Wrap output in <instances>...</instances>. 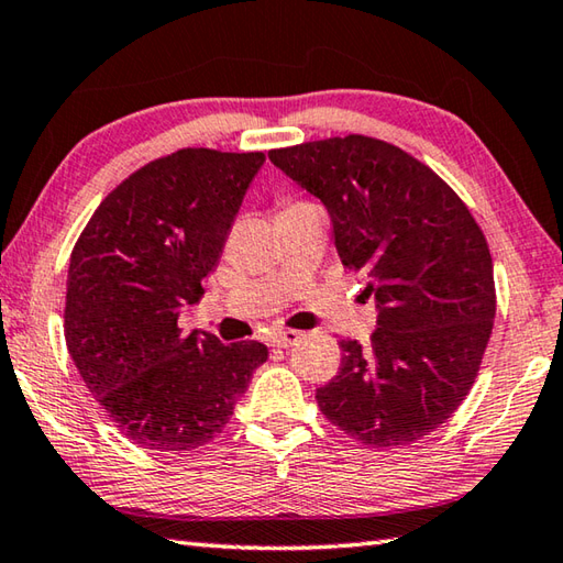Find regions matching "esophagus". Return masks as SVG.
<instances>
[{"label":"esophagus","instance_id":"34e87169","mask_svg":"<svg viewBox=\"0 0 563 563\" xmlns=\"http://www.w3.org/2000/svg\"><path fill=\"white\" fill-rule=\"evenodd\" d=\"M297 339H300V332H292V329H285V332H275V334L271 336V346H275V349H288V346L295 344Z\"/></svg>","mask_w":563,"mask_h":563}]
</instances>
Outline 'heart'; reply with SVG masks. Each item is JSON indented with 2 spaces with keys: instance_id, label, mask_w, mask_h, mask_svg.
Returning a JSON list of instances; mask_svg holds the SVG:
<instances>
[{
  "instance_id": "1",
  "label": "heart",
  "mask_w": 563,
  "mask_h": 563,
  "mask_svg": "<svg viewBox=\"0 0 563 563\" xmlns=\"http://www.w3.org/2000/svg\"><path fill=\"white\" fill-rule=\"evenodd\" d=\"M292 205H300V202H292ZM292 205H288V207H292Z\"/></svg>"
}]
</instances>
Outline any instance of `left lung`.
<instances>
[{
	"mask_svg": "<svg viewBox=\"0 0 563 563\" xmlns=\"http://www.w3.org/2000/svg\"><path fill=\"white\" fill-rule=\"evenodd\" d=\"M324 202L344 268L368 278L378 327L366 346L339 341L341 368L317 405L373 449L442 427L478 376L495 319L488 241L464 200L410 153L349 134L268 151Z\"/></svg>",
	"mask_w": 563,
	"mask_h": 563,
	"instance_id": "8db88e82",
	"label": "left lung"
}]
</instances>
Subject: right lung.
I'll return each instance as SVG.
<instances>
[{"mask_svg":"<svg viewBox=\"0 0 563 563\" xmlns=\"http://www.w3.org/2000/svg\"><path fill=\"white\" fill-rule=\"evenodd\" d=\"M266 153L180 148L121 180L70 253L65 344L95 400L129 442L183 454L222 432L258 341L222 344L178 327L200 302Z\"/></svg>","mask_w":563,"mask_h":563,"instance_id":"right-lung-1","label":"right lung"}]
</instances>
